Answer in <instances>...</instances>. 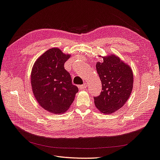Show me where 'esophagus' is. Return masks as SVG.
<instances>
[{"label":"esophagus","instance_id":"34e87169","mask_svg":"<svg viewBox=\"0 0 160 160\" xmlns=\"http://www.w3.org/2000/svg\"><path fill=\"white\" fill-rule=\"evenodd\" d=\"M86 87H87V84L86 83H84L83 85H79V89H84L86 88Z\"/></svg>","mask_w":160,"mask_h":160}]
</instances>
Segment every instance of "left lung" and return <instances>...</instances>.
Wrapping results in <instances>:
<instances>
[{"label":"left lung","instance_id":"obj_1","mask_svg":"<svg viewBox=\"0 0 160 160\" xmlns=\"http://www.w3.org/2000/svg\"><path fill=\"white\" fill-rule=\"evenodd\" d=\"M96 69L102 89L94 97L96 108L103 114H111L122 108L130 97L133 86V74L131 67L119 57L112 54L98 62Z\"/></svg>","mask_w":160,"mask_h":160}]
</instances>
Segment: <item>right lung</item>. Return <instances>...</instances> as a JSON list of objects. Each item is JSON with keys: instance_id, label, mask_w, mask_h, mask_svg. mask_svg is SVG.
<instances>
[{"instance_id": "right-lung-1", "label": "right lung", "mask_w": 160, "mask_h": 160, "mask_svg": "<svg viewBox=\"0 0 160 160\" xmlns=\"http://www.w3.org/2000/svg\"><path fill=\"white\" fill-rule=\"evenodd\" d=\"M70 57L59 48H51L40 56L33 66L31 83L33 95L39 104L51 113L66 112L79 91L72 84L69 72L64 67Z\"/></svg>"}]
</instances>
